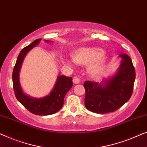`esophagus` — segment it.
<instances>
[{
  "label": "esophagus",
  "mask_w": 147,
  "mask_h": 147,
  "mask_svg": "<svg viewBox=\"0 0 147 147\" xmlns=\"http://www.w3.org/2000/svg\"><path fill=\"white\" fill-rule=\"evenodd\" d=\"M73 82L74 84H79L80 83V79L78 76H75L73 78Z\"/></svg>",
  "instance_id": "obj_1"
}]
</instances>
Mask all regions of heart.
Listing matches in <instances>:
<instances>
[{
    "label": "heart",
    "mask_w": 147,
    "mask_h": 147,
    "mask_svg": "<svg viewBox=\"0 0 147 147\" xmlns=\"http://www.w3.org/2000/svg\"><path fill=\"white\" fill-rule=\"evenodd\" d=\"M72 59L80 65H87L88 71L92 76L101 74L107 63V56L98 47H84L74 50L71 53Z\"/></svg>",
    "instance_id": "obj_1"
}]
</instances>
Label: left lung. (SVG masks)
Here are the masks:
<instances>
[{
	"label": "left lung",
	"mask_w": 147,
	"mask_h": 147,
	"mask_svg": "<svg viewBox=\"0 0 147 147\" xmlns=\"http://www.w3.org/2000/svg\"><path fill=\"white\" fill-rule=\"evenodd\" d=\"M121 64L115 76L106 80L103 85L98 82L86 81L85 106L97 114L114 112L124 105L133 92L135 69L130 57L121 54Z\"/></svg>",
	"instance_id": "1"
}]
</instances>
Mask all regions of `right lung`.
I'll return each instance as SVG.
<instances>
[{
	"instance_id": "add662e5",
	"label": "right lung",
	"mask_w": 147,
	"mask_h": 147,
	"mask_svg": "<svg viewBox=\"0 0 147 147\" xmlns=\"http://www.w3.org/2000/svg\"><path fill=\"white\" fill-rule=\"evenodd\" d=\"M41 39H36L20 52L13 71V84L15 96L20 103L31 113L36 115L46 116L55 114L63 105L65 94L73 86L71 77L59 76L55 86L49 95L42 98H33L23 93L19 83V75L22 62L26 54L37 45ZM49 42V41H45Z\"/></svg>"
}]
</instances>
